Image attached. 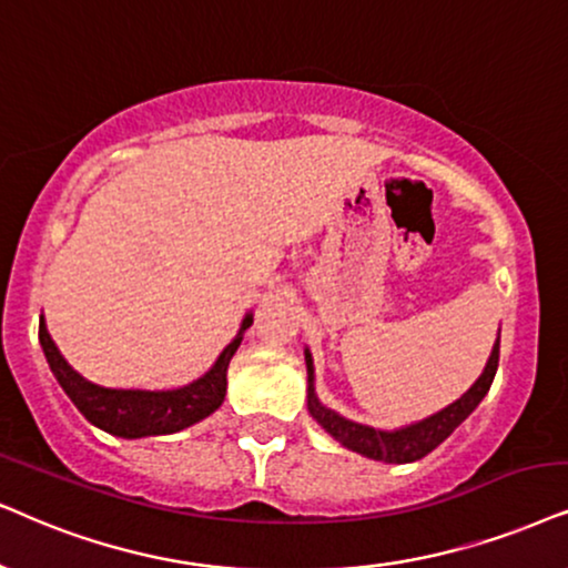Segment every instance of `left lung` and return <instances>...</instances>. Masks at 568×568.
I'll use <instances>...</instances> for the list:
<instances>
[{"label": "left lung", "instance_id": "obj_1", "mask_svg": "<svg viewBox=\"0 0 568 568\" xmlns=\"http://www.w3.org/2000/svg\"><path fill=\"white\" fill-rule=\"evenodd\" d=\"M500 358V337L495 341L493 354L487 358V367L475 385L464 393L462 398L454 400L448 408L429 416L425 422H416L412 427L396 429V433H379L375 427L356 425V422L343 419L341 414L329 412L314 396V367H312V354L306 351V372H308V414L320 422L322 427L327 429L329 435L335 437L337 443H343L346 448L356 450V454L375 458V462L385 464H408L425 458L429 450H435L445 437H448L454 429L462 425V422L475 412L479 400L487 396L490 390L495 369H498Z\"/></svg>", "mask_w": 568, "mask_h": 568}]
</instances>
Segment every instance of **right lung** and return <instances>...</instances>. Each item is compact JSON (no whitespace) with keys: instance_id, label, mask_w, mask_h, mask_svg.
I'll use <instances>...</instances> for the list:
<instances>
[{"instance_id":"add662e5","label":"right lung","mask_w":568,"mask_h":568,"mask_svg":"<svg viewBox=\"0 0 568 568\" xmlns=\"http://www.w3.org/2000/svg\"><path fill=\"white\" fill-rule=\"evenodd\" d=\"M251 314L243 320L241 333L235 341L222 351L214 367L199 377L196 383L178 387V390H112V387L93 385L83 379L78 372L64 362L54 341L47 333L44 320L39 322V341L44 356L52 367L57 383L68 393L85 419L104 433L118 437H149V435H170L185 429L196 422L217 412L225 400L227 387V364L241 346L243 329H248Z\"/></svg>"}]
</instances>
